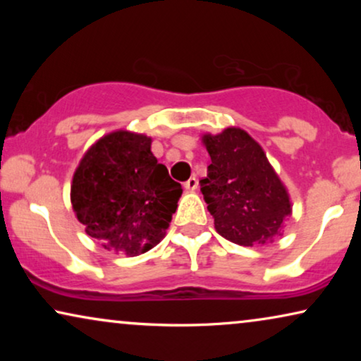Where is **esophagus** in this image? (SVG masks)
I'll return each instance as SVG.
<instances>
[{
    "mask_svg": "<svg viewBox=\"0 0 361 361\" xmlns=\"http://www.w3.org/2000/svg\"><path fill=\"white\" fill-rule=\"evenodd\" d=\"M197 185H199V180H197L195 177H190L189 180H185V182H184L185 190H195V189H197Z\"/></svg>",
    "mask_w": 361,
    "mask_h": 361,
    "instance_id": "esophagus-1",
    "label": "esophagus"
}]
</instances>
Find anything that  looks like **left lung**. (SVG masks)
<instances>
[{
	"label": "left lung",
	"mask_w": 361,
	"mask_h": 361,
	"mask_svg": "<svg viewBox=\"0 0 361 361\" xmlns=\"http://www.w3.org/2000/svg\"><path fill=\"white\" fill-rule=\"evenodd\" d=\"M204 142L210 164L200 190L216 231L241 246L281 236L290 215L289 195L258 142L240 128L205 135Z\"/></svg>",
	"instance_id": "8db88e82"
}]
</instances>
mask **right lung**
Listing matches in <instances>:
<instances>
[{
  "instance_id": "right-lung-1",
  "label": "right lung",
  "mask_w": 361,
  "mask_h": 361,
  "mask_svg": "<svg viewBox=\"0 0 361 361\" xmlns=\"http://www.w3.org/2000/svg\"><path fill=\"white\" fill-rule=\"evenodd\" d=\"M179 182L151 152V137L116 131L95 142L72 180V207L92 238L136 256L164 238Z\"/></svg>"
}]
</instances>
